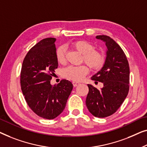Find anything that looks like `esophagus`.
Here are the masks:
<instances>
[{"mask_svg": "<svg viewBox=\"0 0 147 147\" xmlns=\"http://www.w3.org/2000/svg\"><path fill=\"white\" fill-rule=\"evenodd\" d=\"M73 84L74 86H76L79 85L80 83H79V82H73Z\"/></svg>", "mask_w": 147, "mask_h": 147, "instance_id": "obj_1", "label": "esophagus"}]
</instances>
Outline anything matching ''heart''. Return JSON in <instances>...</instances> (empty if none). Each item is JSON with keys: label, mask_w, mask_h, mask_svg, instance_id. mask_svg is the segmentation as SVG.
<instances>
[{"label": "heart", "mask_w": 147, "mask_h": 147, "mask_svg": "<svg viewBox=\"0 0 147 147\" xmlns=\"http://www.w3.org/2000/svg\"><path fill=\"white\" fill-rule=\"evenodd\" d=\"M71 46L82 55V60L92 71H96L102 67L105 62L104 56L100 52L94 50V47L86 40H76ZM56 59L59 64L63 65L66 62V50L63 46L56 51ZM88 73V68L85 65L78 67H69L62 71L64 78L74 82L80 81Z\"/></svg>", "instance_id": "obj_1"}]
</instances>
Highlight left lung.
Masks as SVG:
<instances>
[{"mask_svg": "<svg viewBox=\"0 0 147 147\" xmlns=\"http://www.w3.org/2000/svg\"><path fill=\"white\" fill-rule=\"evenodd\" d=\"M96 38L105 43L106 57L102 67L91 79L102 82L103 87L98 89L87 84L86 105L94 117L105 118L115 113L127 97L130 69L125 53L113 39L105 35L96 36Z\"/></svg>", "mask_w": 147, "mask_h": 147, "instance_id": "left-lung-1", "label": "left lung"}]
</instances>
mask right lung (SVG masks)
<instances>
[{"instance_id":"obj_1","label":"right lung","mask_w":147,"mask_h":147,"mask_svg":"<svg viewBox=\"0 0 147 147\" xmlns=\"http://www.w3.org/2000/svg\"><path fill=\"white\" fill-rule=\"evenodd\" d=\"M55 38H47L35 45L26 54L20 73V85L24 98L39 117L53 119L63 113L73 85L64 79L51 84L58 68Z\"/></svg>"}]
</instances>
